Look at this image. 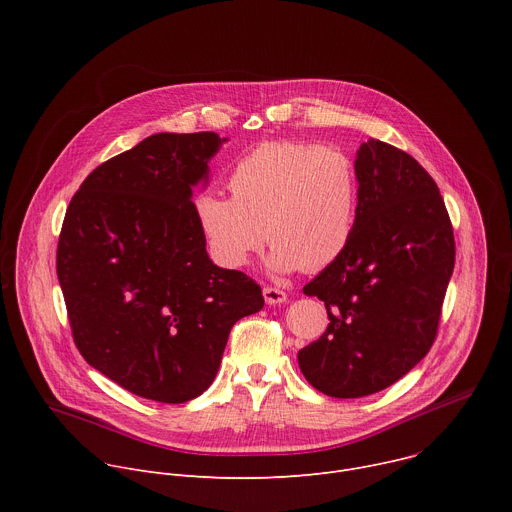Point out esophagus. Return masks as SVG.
Here are the masks:
<instances>
[{"label":"esophagus","instance_id":"obj_1","mask_svg":"<svg viewBox=\"0 0 512 512\" xmlns=\"http://www.w3.org/2000/svg\"><path fill=\"white\" fill-rule=\"evenodd\" d=\"M263 298L269 306H277L287 300V294L283 289H277V287H263Z\"/></svg>","mask_w":512,"mask_h":512}]
</instances>
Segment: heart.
<instances>
[{
    "instance_id": "obj_1",
    "label": "heart",
    "mask_w": 512,
    "mask_h": 512,
    "mask_svg": "<svg viewBox=\"0 0 512 512\" xmlns=\"http://www.w3.org/2000/svg\"><path fill=\"white\" fill-rule=\"evenodd\" d=\"M233 196L204 190L196 223L212 259L227 269L247 265L267 239L269 267L318 271L348 247L356 223L358 180L338 150L298 141L257 145L231 170Z\"/></svg>"
}]
</instances>
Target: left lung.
Returning <instances> with one entry per match:
<instances>
[{"label": "left lung", "instance_id": "8db88e82", "mask_svg": "<svg viewBox=\"0 0 512 512\" xmlns=\"http://www.w3.org/2000/svg\"><path fill=\"white\" fill-rule=\"evenodd\" d=\"M354 172L350 243L304 285L324 302L330 324L298 352L308 383L336 399L391 387L429 352L456 259L440 188L415 158L369 139Z\"/></svg>", "mask_w": 512, "mask_h": 512}]
</instances>
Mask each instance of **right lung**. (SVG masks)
<instances>
[{
    "instance_id": "right-lung-1",
    "label": "right lung",
    "mask_w": 512,
    "mask_h": 512,
    "mask_svg": "<svg viewBox=\"0 0 512 512\" xmlns=\"http://www.w3.org/2000/svg\"><path fill=\"white\" fill-rule=\"evenodd\" d=\"M227 137L156 133L95 168L72 196L56 273L77 348L101 375L158 403L202 395L261 287L206 253L192 190Z\"/></svg>"
}]
</instances>
